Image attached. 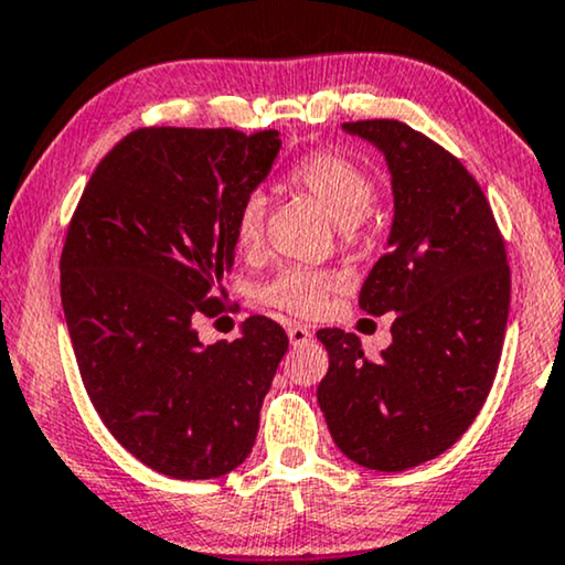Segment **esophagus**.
<instances>
[{"label":"esophagus","mask_w":565,"mask_h":565,"mask_svg":"<svg viewBox=\"0 0 565 565\" xmlns=\"http://www.w3.org/2000/svg\"><path fill=\"white\" fill-rule=\"evenodd\" d=\"M313 337V332L309 327H303V324H288V340H290V345H306V342H309Z\"/></svg>","instance_id":"1"}]
</instances>
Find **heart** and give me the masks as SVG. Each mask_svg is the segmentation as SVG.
I'll return each instance as SVG.
<instances>
[{
  "instance_id": "1",
  "label": "heart",
  "mask_w": 565,
  "mask_h": 565,
  "mask_svg": "<svg viewBox=\"0 0 565 565\" xmlns=\"http://www.w3.org/2000/svg\"><path fill=\"white\" fill-rule=\"evenodd\" d=\"M288 184L300 194H309L340 225L342 236L355 241L358 223L369 215L373 204V181L361 166L337 152H311L290 168ZM265 215L267 200L259 192L248 194L241 202L236 225H233L238 248L254 252L262 244ZM340 285L342 275L334 269L282 267L256 288V298L269 309L292 313V317H313L324 309L329 292Z\"/></svg>"
}]
</instances>
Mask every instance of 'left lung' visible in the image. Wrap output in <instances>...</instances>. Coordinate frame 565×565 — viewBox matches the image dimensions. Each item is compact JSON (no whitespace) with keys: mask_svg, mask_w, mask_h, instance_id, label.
<instances>
[{"mask_svg":"<svg viewBox=\"0 0 565 565\" xmlns=\"http://www.w3.org/2000/svg\"><path fill=\"white\" fill-rule=\"evenodd\" d=\"M342 129L371 142L390 168L386 254L358 303L397 319L376 361L353 332L319 329L329 371L317 399L348 459L402 472L457 444L486 405L509 319L507 246L478 181L434 139L394 119Z\"/></svg>","mask_w":565,"mask_h":565,"instance_id":"8db88e82","label":"left lung"}]
</instances>
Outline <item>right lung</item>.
Returning <instances> with one entry per match:
<instances>
[{
	"mask_svg": "<svg viewBox=\"0 0 565 565\" xmlns=\"http://www.w3.org/2000/svg\"><path fill=\"white\" fill-rule=\"evenodd\" d=\"M280 148L275 129H137L100 160L72 215L62 306L79 376L116 441L168 478L236 470L288 350L267 317L215 345L194 329L223 311L238 207Z\"/></svg>",
	"mask_w": 565,
	"mask_h": 565,
	"instance_id": "1",
	"label": "right lung"
}]
</instances>
